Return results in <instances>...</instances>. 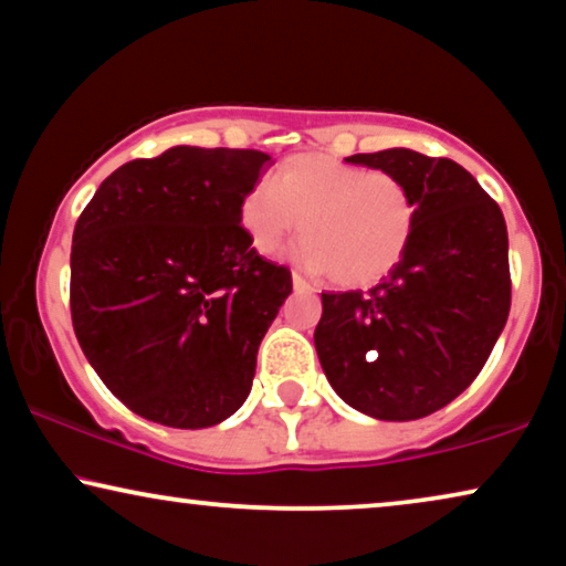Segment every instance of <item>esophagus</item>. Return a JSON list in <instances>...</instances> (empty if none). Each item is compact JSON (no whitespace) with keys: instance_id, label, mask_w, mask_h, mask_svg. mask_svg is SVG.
I'll return each mask as SVG.
<instances>
[{"instance_id":"1","label":"esophagus","mask_w":566,"mask_h":566,"mask_svg":"<svg viewBox=\"0 0 566 566\" xmlns=\"http://www.w3.org/2000/svg\"><path fill=\"white\" fill-rule=\"evenodd\" d=\"M292 287H295L297 292H313V284L307 282L303 274H297V271H295V274H292Z\"/></svg>"}]
</instances>
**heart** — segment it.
Masks as SVG:
<instances>
[{"mask_svg": "<svg viewBox=\"0 0 566 566\" xmlns=\"http://www.w3.org/2000/svg\"><path fill=\"white\" fill-rule=\"evenodd\" d=\"M240 224L255 251L274 255L303 224L295 259L338 287H367L388 276L409 251L417 199L394 172L365 170L334 155L284 160L271 184L240 201Z\"/></svg>", "mask_w": 566, "mask_h": 566, "instance_id": "b5f03b06", "label": "heart"}]
</instances>
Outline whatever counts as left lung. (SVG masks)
Returning <instances> with one entry per match:
<instances>
[{"label": "left lung", "mask_w": 566, "mask_h": 566, "mask_svg": "<svg viewBox=\"0 0 566 566\" xmlns=\"http://www.w3.org/2000/svg\"><path fill=\"white\" fill-rule=\"evenodd\" d=\"M394 172L417 199L403 261L370 292H323L315 349L352 409L386 421L421 419L463 394L510 315L507 224L476 178L413 149L352 155Z\"/></svg>", "instance_id": "left-lung-1"}]
</instances>
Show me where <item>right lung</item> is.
Segmentation results:
<instances>
[{
	"label": "right lung",
	"instance_id": "add662e5",
	"mask_svg": "<svg viewBox=\"0 0 566 566\" xmlns=\"http://www.w3.org/2000/svg\"><path fill=\"white\" fill-rule=\"evenodd\" d=\"M259 149L172 147L113 170L74 224L70 307L105 388L165 427H214L251 394L255 354L292 292L240 201Z\"/></svg>",
	"mask_w": 566,
	"mask_h": 566
}]
</instances>
